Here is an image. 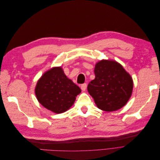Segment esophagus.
Segmentation results:
<instances>
[{"label": "esophagus", "mask_w": 160, "mask_h": 160, "mask_svg": "<svg viewBox=\"0 0 160 160\" xmlns=\"http://www.w3.org/2000/svg\"><path fill=\"white\" fill-rule=\"evenodd\" d=\"M86 88H87V84L86 83H83V84H82L81 85V89L82 91H85Z\"/></svg>", "instance_id": "esophagus-1"}]
</instances>
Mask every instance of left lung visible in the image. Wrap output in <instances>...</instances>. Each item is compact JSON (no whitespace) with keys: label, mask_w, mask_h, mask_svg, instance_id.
Listing matches in <instances>:
<instances>
[{"label":"left lung","mask_w":160,"mask_h":160,"mask_svg":"<svg viewBox=\"0 0 160 160\" xmlns=\"http://www.w3.org/2000/svg\"><path fill=\"white\" fill-rule=\"evenodd\" d=\"M95 79L88 86L89 93L99 109L117 111L128 103L133 91L132 77L114 60L103 59L95 67Z\"/></svg>","instance_id":"left-lung-1"}]
</instances>
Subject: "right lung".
I'll list each match as a JSON object with an SVG mask.
<instances>
[{
	"instance_id": "add662e5",
	"label": "right lung",
	"mask_w": 160,
	"mask_h": 160,
	"mask_svg": "<svg viewBox=\"0 0 160 160\" xmlns=\"http://www.w3.org/2000/svg\"><path fill=\"white\" fill-rule=\"evenodd\" d=\"M35 92L43 107L53 113H62L74 104L81 90L65 75L61 67H55L41 77Z\"/></svg>"
}]
</instances>
